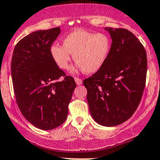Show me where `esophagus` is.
Returning <instances> with one entry per match:
<instances>
[{"mask_svg":"<svg viewBox=\"0 0 160 160\" xmlns=\"http://www.w3.org/2000/svg\"><path fill=\"white\" fill-rule=\"evenodd\" d=\"M74 80H75L77 85H81L82 83H83V82H82L81 79L78 78V77H75V78H74Z\"/></svg>","mask_w":160,"mask_h":160,"instance_id":"34e87169","label":"esophagus"}]
</instances>
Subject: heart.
<instances>
[{"label":"heart","mask_w":160,"mask_h":160,"mask_svg":"<svg viewBox=\"0 0 160 160\" xmlns=\"http://www.w3.org/2000/svg\"><path fill=\"white\" fill-rule=\"evenodd\" d=\"M111 41L104 33H93L77 29L64 37L62 46L52 44L49 53L55 63L60 69L67 70L71 59L77 62L75 70L91 74L104 67L111 52Z\"/></svg>","instance_id":"obj_1"}]
</instances>
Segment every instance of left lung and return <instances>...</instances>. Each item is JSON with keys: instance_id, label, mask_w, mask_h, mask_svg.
<instances>
[{"instance_id": "left-lung-1", "label": "left lung", "mask_w": 160, "mask_h": 160, "mask_svg": "<svg viewBox=\"0 0 160 160\" xmlns=\"http://www.w3.org/2000/svg\"><path fill=\"white\" fill-rule=\"evenodd\" d=\"M112 43L104 67L83 80L92 118L112 127L132 117L139 104L147 72L146 50L133 33L124 28H104Z\"/></svg>"}]
</instances>
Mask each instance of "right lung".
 Here are the masks:
<instances>
[{
	"mask_svg": "<svg viewBox=\"0 0 160 160\" xmlns=\"http://www.w3.org/2000/svg\"><path fill=\"white\" fill-rule=\"evenodd\" d=\"M59 27L33 32L14 47L11 77L16 101L24 117L36 128L52 130L62 125L77 87L52 59L49 48L60 34Z\"/></svg>",
	"mask_w": 160,
	"mask_h": 160,
	"instance_id": "1",
	"label": "right lung"
}]
</instances>
